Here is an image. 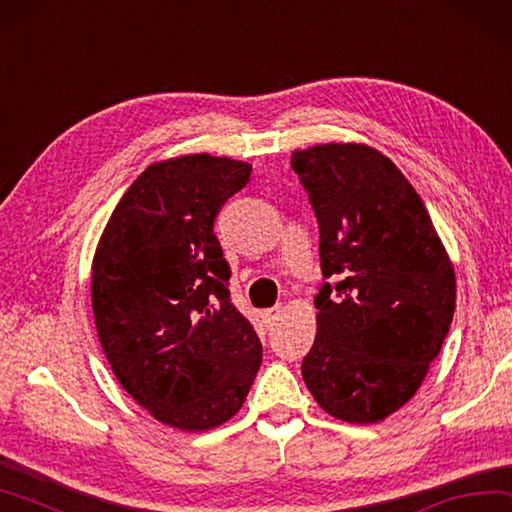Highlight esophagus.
<instances>
[{"instance_id":"1","label":"esophagus","mask_w":512,"mask_h":512,"mask_svg":"<svg viewBox=\"0 0 512 512\" xmlns=\"http://www.w3.org/2000/svg\"><path fill=\"white\" fill-rule=\"evenodd\" d=\"M277 318H280V309H266L262 313V320L268 324V327H273Z\"/></svg>"}]
</instances>
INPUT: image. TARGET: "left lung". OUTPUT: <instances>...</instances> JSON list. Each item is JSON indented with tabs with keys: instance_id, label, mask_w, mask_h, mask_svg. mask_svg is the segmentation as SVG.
Returning <instances> with one entry per match:
<instances>
[{
	"instance_id": "8db88e82",
	"label": "left lung",
	"mask_w": 512,
	"mask_h": 512,
	"mask_svg": "<svg viewBox=\"0 0 512 512\" xmlns=\"http://www.w3.org/2000/svg\"><path fill=\"white\" fill-rule=\"evenodd\" d=\"M320 228L324 284L302 378L324 412L376 423L421 387L448 336L457 286L423 199L367 145L293 152Z\"/></svg>"
}]
</instances>
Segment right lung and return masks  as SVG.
<instances>
[{"label":"right lung","instance_id":"right-lung-1","mask_svg":"<svg viewBox=\"0 0 512 512\" xmlns=\"http://www.w3.org/2000/svg\"><path fill=\"white\" fill-rule=\"evenodd\" d=\"M250 170L208 154L150 165L111 212L94 257L91 304L118 383L185 432L235 416L262 365L215 235L221 206Z\"/></svg>","mask_w":512,"mask_h":512}]
</instances>
